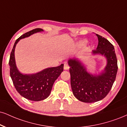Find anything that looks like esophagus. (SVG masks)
<instances>
[{"mask_svg": "<svg viewBox=\"0 0 127 127\" xmlns=\"http://www.w3.org/2000/svg\"><path fill=\"white\" fill-rule=\"evenodd\" d=\"M64 69H65V70H68V69H69V65H68V64L65 63V64H64Z\"/></svg>", "mask_w": 127, "mask_h": 127, "instance_id": "obj_1", "label": "esophagus"}]
</instances>
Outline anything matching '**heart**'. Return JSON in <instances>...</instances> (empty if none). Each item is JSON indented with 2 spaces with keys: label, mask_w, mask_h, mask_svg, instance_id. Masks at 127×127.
Instances as JSON below:
<instances>
[{
  "label": "heart",
  "mask_w": 127,
  "mask_h": 127,
  "mask_svg": "<svg viewBox=\"0 0 127 127\" xmlns=\"http://www.w3.org/2000/svg\"><path fill=\"white\" fill-rule=\"evenodd\" d=\"M86 43H87V41H86V40H82V41L79 42V44L81 45H85Z\"/></svg>",
  "instance_id": "b5f03b06"
}]
</instances>
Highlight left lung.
Wrapping results in <instances>:
<instances>
[{
  "label": "left lung",
  "mask_w": 127,
  "mask_h": 127,
  "mask_svg": "<svg viewBox=\"0 0 127 127\" xmlns=\"http://www.w3.org/2000/svg\"><path fill=\"white\" fill-rule=\"evenodd\" d=\"M96 36L98 45L96 49L92 51V54L101 55L107 60V65L99 74L88 72L84 64L75 58L68 61L73 94L84 102H95L107 96L113 85L118 71L114 46L107 39L97 34Z\"/></svg>",
  "instance_id": "left-lung-1"
}]
</instances>
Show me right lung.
Returning <instances> with one entry per match:
<instances>
[{
    "label": "right lung",
    "mask_w": 127,
    "mask_h": 127,
    "mask_svg": "<svg viewBox=\"0 0 127 127\" xmlns=\"http://www.w3.org/2000/svg\"><path fill=\"white\" fill-rule=\"evenodd\" d=\"M43 31L40 28H36L19 37L13 45L9 62L10 77L16 90L23 97L33 101H42L49 96L54 83L64 70V64H61L57 67L46 68L36 73L23 74L17 68L15 58L17 43L22 39Z\"/></svg>",
    "instance_id": "obj_1"
}]
</instances>
